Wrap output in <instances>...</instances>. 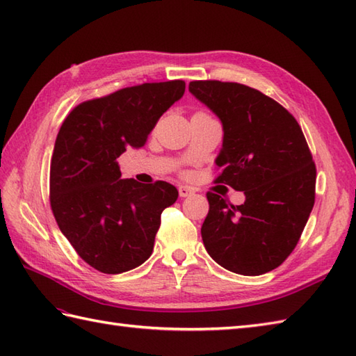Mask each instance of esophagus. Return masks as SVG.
Returning <instances> with one entry per match:
<instances>
[{
    "mask_svg": "<svg viewBox=\"0 0 356 356\" xmlns=\"http://www.w3.org/2000/svg\"><path fill=\"white\" fill-rule=\"evenodd\" d=\"M194 193L193 188L190 186H185V185H180L179 186V195L180 197H188V195H191Z\"/></svg>",
    "mask_w": 356,
    "mask_h": 356,
    "instance_id": "obj_1",
    "label": "esophagus"
}]
</instances>
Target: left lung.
I'll list each match as a JSON object with an SVG mask.
<instances>
[{
  "mask_svg": "<svg viewBox=\"0 0 356 356\" xmlns=\"http://www.w3.org/2000/svg\"><path fill=\"white\" fill-rule=\"evenodd\" d=\"M193 96L220 119L217 184L245 193L234 207L208 193V254L241 275L278 268L297 246L315 203L316 170L297 120L272 97L237 82L193 81Z\"/></svg>",
  "mask_w": 356,
  "mask_h": 356,
  "instance_id": "obj_1",
  "label": "left lung"
}]
</instances>
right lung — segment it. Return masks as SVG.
<instances>
[{
    "label": "right lung",
    "mask_w": 356,
    "mask_h": 356,
    "mask_svg": "<svg viewBox=\"0 0 356 356\" xmlns=\"http://www.w3.org/2000/svg\"><path fill=\"white\" fill-rule=\"evenodd\" d=\"M185 93L184 81L147 82L74 107L61 125L50 162V205L82 260L122 274L148 260L161 214L176 186L120 179L118 157L145 145L159 118Z\"/></svg>",
    "instance_id": "add662e5"
}]
</instances>
